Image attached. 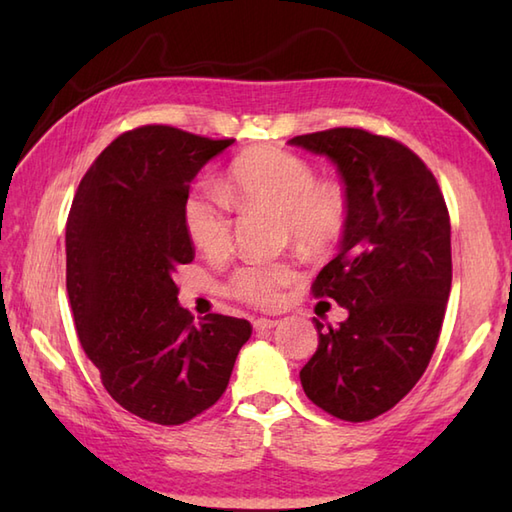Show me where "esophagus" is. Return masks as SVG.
Wrapping results in <instances>:
<instances>
[{
  "label": "esophagus",
  "mask_w": 512,
  "mask_h": 512,
  "mask_svg": "<svg viewBox=\"0 0 512 512\" xmlns=\"http://www.w3.org/2000/svg\"><path fill=\"white\" fill-rule=\"evenodd\" d=\"M255 330H273V328H277L279 325V321L277 319H266V317H262V319H255Z\"/></svg>",
  "instance_id": "34e87169"
}]
</instances>
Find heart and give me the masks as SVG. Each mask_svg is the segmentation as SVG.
I'll use <instances>...</instances> for the list:
<instances>
[{
    "mask_svg": "<svg viewBox=\"0 0 512 512\" xmlns=\"http://www.w3.org/2000/svg\"><path fill=\"white\" fill-rule=\"evenodd\" d=\"M228 184L239 200L281 217L295 244L323 250L339 242L347 224V193L339 182L317 180L310 162L279 147H257L235 160ZM184 226L206 255L231 248V211L222 193L195 189L184 202ZM295 281L288 264H246L231 279V292L259 308L275 306L281 288Z\"/></svg>",
    "mask_w": 512,
    "mask_h": 512,
    "instance_id": "b5f03b06",
    "label": "heart"
}]
</instances>
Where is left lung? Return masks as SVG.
Returning <instances> with one entry per match:
<instances>
[{
    "instance_id": "left-lung-1",
    "label": "left lung",
    "mask_w": 512,
    "mask_h": 512,
    "mask_svg": "<svg viewBox=\"0 0 512 512\" xmlns=\"http://www.w3.org/2000/svg\"><path fill=\"white\" fill-rule=\"evenodd\" d=\"M334 162L347 193L341 250L314 295L347 310L299 372L332 416L365 422L405 398L436 350L451 292V224L427 165L396 140L336 127L288 140Z\"/></svg>"
}]
</instances>
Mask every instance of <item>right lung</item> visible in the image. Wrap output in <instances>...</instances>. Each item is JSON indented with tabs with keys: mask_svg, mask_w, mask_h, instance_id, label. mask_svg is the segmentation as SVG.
Returning <instances> with one entry per match:
<instances>
[{
	"mask_svg": "<svg viewBox=\"0 0 512 512\" xmlns=\"http://www.w3.org/2000/svg\"><path fill=\"white\" fill-rule=\"evenodd\" d=\"M231 145L165 125L118 136L83 176L65 226V286L83 350L107 394L156 424L215 405L253 332L224 314L195 325L173 281L193 259L191 182Z\"/></svg>",
	"mask_w": 512,
	"mask_h": 512,
	"instance_id": "add662e5",
	"label": "right lung"
}]
</instances>
